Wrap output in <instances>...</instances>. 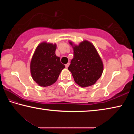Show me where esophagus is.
<instances>
[{
	"label": "esophagus",
	"mask_w": 134,
	"mask_h": 134,
	"mask_svg": "<svg viewBox=\"0 0 134 134\" xmlns=\"http://www.w3.org/2000/svg\"><path fill=\"white\" fill-rule=\"evenodd\" d=\"M69 65H70V63H67V64H65V68H67H67H68V67H69Z\"/></svg>",
	"instance_id": "34e87169"
}]
</instances>
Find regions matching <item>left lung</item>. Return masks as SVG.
I'll list each match as a JSON object with an SVG mask.
<instances>
[{
    "instance_id": "8db88e82",
    "label": "left lung",
    "mask_w": 134,
    "mask_h": 134,
    "mask_svg": "<svg viewBox=\"0 0 134 134\" xmlns=\"http://www.w3.org/2000/svg\"><path fill=\"white\" fill-rule=\"evenodd\" d=\"M74 51V57L69 65L75 82L81 87L93 85L100 77L103 71V64L96 48L87 40L79 45L70 41Z\"/></svg>"
}]
</instances>
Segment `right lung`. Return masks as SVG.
Listing matches in <instances>:
<instances>
[{
  "label": "right lung",
  "instance_id": "1",
  "mask_svg": "<svg viewBox=\"0 0 134 134\" xmlns=\"http://www.w3.org/2000/svg\"><path fill=\"white\" fill-rule=\"evenodd\" d=\"M55 44L42 42L38 45L30 64L33 80L40 86H51L57 80L65 65L55 55Z\"/></svg>",
  "mask_w": 134,
  "mask_h": 134
}]
</instances>
